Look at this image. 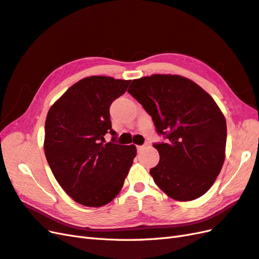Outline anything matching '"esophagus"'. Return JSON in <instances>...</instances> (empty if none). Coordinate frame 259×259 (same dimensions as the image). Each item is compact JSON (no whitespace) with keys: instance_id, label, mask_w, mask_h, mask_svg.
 Returning <instances> with one entry per match:
<instances>
[{"instance_id":"obj_1","label":"esophagus","mask_w":259,"mask_h":259,"mask_svg":"<svg viewBox=\"0 0 259 259\" xmlns=\"http://www.w3.org/2000/svg\"><path fill=\"white\" fill-rule=\"evenodd\" d=\"M146 145H139V146H137V150H138V152H142L143 150H144V147H145Z\"/></svg>"}]
</instances>
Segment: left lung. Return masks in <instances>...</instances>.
Here are the masks:
<instances>
[{
	"label": "left lung",
	"mask_w": 259,
	"mask_h": 259,
	"mask_svg": "<svg viewBox=\"0 0 259 259\" xmlns=\"http://www.w3.org/2000/svg\"><path fill=\"white\" fill-rule=\"evenodd\" d=\"M128 92L152 116L167 143H155L159 162L150 170L156 186L176 201H193L215 182L226 157L227 123L216 102L178 75L135 79Z\"/></svg>",
	"instance_id": "obj_1"
}]
</instances>
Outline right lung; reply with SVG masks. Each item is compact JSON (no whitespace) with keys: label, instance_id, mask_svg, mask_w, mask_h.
Segmentation results:
<instances>
[{"label":"right lung","instance_id":"1","mask_svg":"<svg viewBox=\"0 0 259 259\" xmlns=\"http://www.w3.org/2000/svg\"><path fill=\"white\" fill-rule=\"evenodd\" d=\"M131 80L91 76L71 85L49 109L44 153L55 179L73 201L101 207L119 193L137 147L115 144L109 106ZM113 134V143L104 136Z\"/></svg>","mask_w":259,"mask_h":259}]
</instances>
